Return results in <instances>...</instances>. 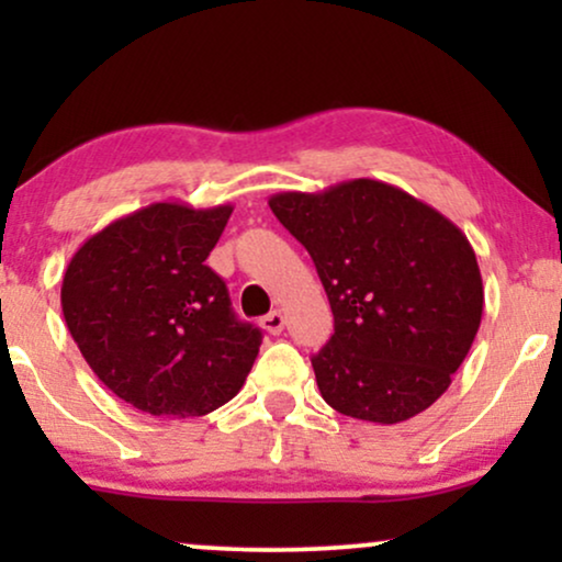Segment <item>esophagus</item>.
<instances>
[{
    "mask_svg": "<svg viewBox=\"0 0 562 562\" xmlns=\"http://www.w3.org/2000/svg\"><path fill=\"white\" fill-rule=\"evenodd\" d=\"M260 327H263L268 335H281V329H283V314H281L279 310H273L271 314H266V317L260 319Z\"/></svg>",
    "mask_w": 562,
    "mask_h": 562,
    "instance_id": "1",
    "label": "esophagus"
}]
</instances>
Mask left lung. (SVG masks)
<instances>
[{"mask_svg":"<svg viewBox=\"0 0 562 562\" xmlns=\"http://www.w3.org/2000/svg\"><path fill=\"white\" fill-rule=\"evenodd\" d=\"M310 250L335 317L312 356L319 394L345 417L398 425L448 391L479 333L483 281L460 227L375 179L268 199Z\"/></svg>","mask_w":562,"mask_h":562,"instance_id":"obj_1","label":"left lung"}]
</instances>
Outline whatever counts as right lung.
I'll use <instances>...</instances> for the list:
<instances>
[{
    "mask_svg": "<svg viewBox=\"0 0 562 562\" xmlns=\"http://www.w3.org/2000/svg\"><path fill=\"white\" fill-rule=\"evenodd\" d=\"M233 204L156 202L91 235L64 273L60 306L83 360L153 417H202L243 389L260 340L204 263Z\"/></svg>",
    "mask_w": 562,
    "mask_h": 562,
    "instance_id": "1",
    "label": "right lung"
}]
</instances>
